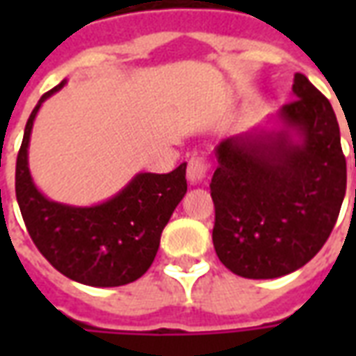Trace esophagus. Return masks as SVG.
Masks as SVG:
<instances>
[{"instance_id":"34e87169","label":"esophagus","mask_w":356,"mask_h":356,"mask_svg":"<svg viewBox=\"0 0 356 356\" xmlns=\"http://www.w3.org/2000/svg\"><path fill=\"white\" fill-rule=\"evenodd\" d=\"M206 173H208V162L202 158V156H193L188 160V168H186V177L193 185H198L206 179Z\"/></svg>"}]
</instances>
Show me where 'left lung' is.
Masks as SVG:
<instances>
[{"label":"left lung","mask_w":356,"mask_h":356,"mask_svg":"<svg viewBox=\"0 0 356 356\" xmlns=\"http://www.w3.org/2000/svg\"><path fill=\"white\" fill-rule=\"evenodd\" d=\"M293 101L221 140L209 188L213 248L234 275L278 278L321 252L339 216L347 165L330 101L293 76Z\"/></svg>","instance_id":"1"}]
</instances>
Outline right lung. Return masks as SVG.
Segmentation results:
<instances>
[{
	"label": "right lung",
	"instance_id": "obj_1",
	"mask_svg": "<svg viewBox=\"0 0 356 356\" xmlns=\"http://www.w3.org/2000/svg\"><path fill=\"white\" fill-rule=\"evenodd\" d=\"M43 95L28 118L17 156L15 191L28 234L47 261L70 280L114 288L135 282L152 265L163 227L186 194V163L170 173H137L108 200L95 206L55 202L35 186L28 147L34 120L51 95Z\"/></svg>",
	"mask_w": 356,
	"mask_h": 356
}]
</instances>
